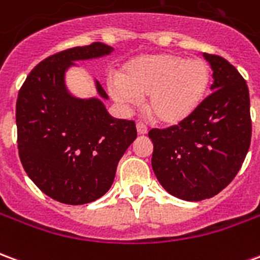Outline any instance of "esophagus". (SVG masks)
<instances>
[{"instance_id":"esophagus-1","label":"esophagus","mask_w":260,"mask_h":260,"mask_svg":"<svg viewBox=\"0 0 260 260\" xmlns=\"http://www.w3.org/2000/svg\"><path fill=\"white\" fill-rule=\"evenodd\" d=\"M136 131H138L139 135H146L147 126L145 124H142V122H138V124H136Z\"/></svg>"}]
</instances>
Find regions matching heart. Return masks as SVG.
Masks as SVG:
<instances>
[{
    "label": "heart",
    "instance_id": "heart-1",
    "mask_svg": "<svg viewBox=\"0 0 260 260\" xmlns=\"http://www.w3.org/2000/svg\"><path fill=\"white\" fill-rule=\"evenodd\" d=\"M212 69L205 59L171 53L141 55L125 65L119 76H108L107 87L115 102L134 104L146 96V111L161 125L182 124L205 100Z\"/></svg>",
    "mask_w": 260,
    "mask_h": 260
}]
</instances>
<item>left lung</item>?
Wrapping results in <instances>:
<instances>
[{
	"instance_id": "1",
	"label": "left lung",
	"mask_w": 260,
	"mask_h": 260,
	"mask_svg": "<svg viewBox=\"0 0 260 260\" xmlns=\"http://www.w3.org/2000/svg\"><path fill=\"white\" fill-rule=\"evenodd\" d=\"M213 71L212 94L182 124L152 129V167L166 191L184 201L223 191L251 145L249 90L245 79L220 55L203 54Z\"/></svg>"
}]
</instances>
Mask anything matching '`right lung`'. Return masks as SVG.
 <instances>
[{
	"instance_id": "add662e5",
	"label": "right lung",
	"mask_w": 260,
	"mask_h": 260,
	"mask_svg": "<svg viewBox=\"0 0 260 260\" xmlns=\"http://www.w3.org/2000/svg\"><path fill=\"white\" fill-rule=\"evenodd\" d=\"M91 43L50 55L37 64L16 100L18 150L22 166L37 188L67 205H85L113 185L119 158L136 139L134 121L111 117L100 99H78L65 85L75 61L113 53ZM102 99H108L96 80Z\"/></svg>"
}]
</instances>
